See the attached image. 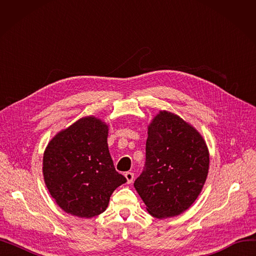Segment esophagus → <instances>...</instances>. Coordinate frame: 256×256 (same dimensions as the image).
I'll return each instance as SVG.
<instances>
[{
    "mask_svg": "<svg viewBox=\"0 0 256 256\" xmlns=\"http://www.w3.org/2000/svg\"><path fill=\"white\" fill-rule=\"evenodd\" d=\"M124 176L128 180V184H132V180H134V173L132 172H126L124 174Z\"/></svg>",
    "mask_w": 256,
    "mask_h": 256,
    "instance_id": "34e87169",
    "label": "esophagus"
}]
</instances>
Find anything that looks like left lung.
<instances>
[{
    "label": "left lung",
    "instance_id": "1",
    "mask_svg": "<svg viewBox=\"0 0 256 256\" xmlns=\"http://www.w3.org/2000/svg\"><path fill=\"white\" fill-rule=\"evenodd\" d=\"M147 128L146 168L134 186L152 217L178 216L202 191L210 168L208 145L192 124L169 111H160Z\"/></svg>",
    "mask_w": 256,
    "mask_h": 256
}]
</instances>
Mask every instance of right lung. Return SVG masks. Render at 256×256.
Returning <instances> with one entry per match:
<instances>
[{
  "instance_id": "right-lung-1",
  "label": "right lung",
  "mask_w": 256,
  "mask_h": 256,
  "mask_svg": "<svg viewBox=\"0 0 256 256\" xmlns=\"http://www.w3.org/2000/svg\"><path fill=\"white\" fill-rule=\"evenodd\" d=\"M109 126L100 118H80L52 138L42 158L46 186L67 214L92 218L104 212L116 188L126 182L108 147Z\"/></svg>"
}]
</instances>
